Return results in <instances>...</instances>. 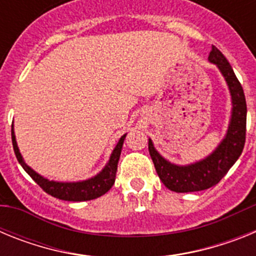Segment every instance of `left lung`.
Segmentation results:
<instances>
[{"mask_svg":"<svg viewBox=\"0 0 256 256\" xmlns=\"http://www.w3.org/2000/svg\"><path fill=\"white\" fill-rule=\"evenodd\" d=\"M209 61L216 64L224 76L232 98V115L228 130L218 148L205 159L190 165H176L165 160L148 140V151L156 173L165 187L174 192H195L216 186L237 162L245 146L246 138V100L242 86L224 55L212 46Z\"/></svg>","mask_w":256,"mask_h":256,"instance_id":"left-lung-1","label":"left lung"}]
</instances>
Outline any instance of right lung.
<instances>
[{
    "label": "right lung",
    "mask_w": 256,
    "mask_h": 256,
    "mask_svg": "<svg viewBox=\"0 0 256 256\" xmlns=\"http://www.w3.org/2000/svg\"><path fill=\"white\" fill-rule=\"evenodd\" d=\"M126 136H122L119 142L116 144L115 148L112 150V156L108 159V164L105 165V168L100 172V173L94 176V177L90 178V180H82V182H55V180H48L47 178L42 177L37 172H34L30 166L26 164V162L22 160V156L20 154L19 148H18L16 140H15V133H14V128L11 130V138H12V146L15 155H16L18 162L22 166V169L33 178L36 183L40 188L47 192L48 195L54 196L56 198L65 201H87L94 200V198H100L104 194L112 188V184L115 182V176H116L118 169V162L120 158L122 148H123V142Z\"/></svg>",
    "instance_id": "right-lung-1"
}]
</instances>
